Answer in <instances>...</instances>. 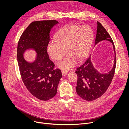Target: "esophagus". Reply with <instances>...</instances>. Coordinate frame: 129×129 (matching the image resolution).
Instances as JSON below:
<instances>
[{
  "label": "esophagus",
  "instance_id": "34e87169",
  "mask_svg": "<svg viewBox=\"0 0 129 129\" xmlns=\"http://www.w3.org/2000/svg\"><path fill=\"white\" fill-rule=\"evenodd\" d=\"M62 75L63 76H66V75H67V74H68V73H67V71H64V70H63V71H62Z\"/></svg>",
  "mask_w": 129,
  "mask_h": 129
}]
</instances>
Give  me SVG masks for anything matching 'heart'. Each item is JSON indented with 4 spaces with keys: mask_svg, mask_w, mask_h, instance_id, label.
<instances>
[{
    "mask_svg": "<svg viewBox=\"0 0 129 129\" xmlns=\"http://www.w3.org/2000/svg\"><path fill=\"white\" fill-rule=\"evenodd\" d=\"M56 40H51L47 45V50L50 57L59 61L67 56L57 66L63 70L74 67L77 61H83L88 55L93 39L92 30L88 26L69 24L60 29L55 35Z\"/></svg>",
    "mask_w": 129,
    "mask_h": 129,
    "instance_id": "b5f03b06",
    "label": "heart"
}]
</instances>
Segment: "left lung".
Wrapping results in <instances>:
<instances>
[{"mask_svg":"<svg viewBox=\"0 0 129 129\" xmlns=\"http://www.w3.org/2000/svg\"><path fill=\"white\" fill-rule=\"evenodd\" d=\"M103 41H108L113 45L114 59L111 70L106 73H101L94 66L91 60V55L85 62L77 68L78 76L76 87L77 94L83 100L92 101L101 97L111 83L116 67V56L114 44L106 29L97 21V28L94 46Z\"/></svg>","mask_w":129,"mask_h":129,"instance_id":"left-lung-1","label":"left lung"}]
</instances>
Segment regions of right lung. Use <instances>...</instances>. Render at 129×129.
Masks as SVG:
<instances>
[{
  "label": "right lung",
  "mask_w": 129,
  "mask_h": 129,
  "mask_svg": "<svg viewBox=\"0 0 129 129\" xmlns=\"http://www.w3.org/2000/svg\"><path fill=\"white\" fill-rule=\"evenodd\" d=\"M59 23L55 20L34 21L22 33L17 46V61L20 75L25 87L35 97L47 101L56 95L62 77L60 69L49 59L47 45L52 28ZM33 49L37 53L36 59L28 62L23 54L26 50Z\"/></svg>",
  "instance_id": "1"
}]
</instances>
